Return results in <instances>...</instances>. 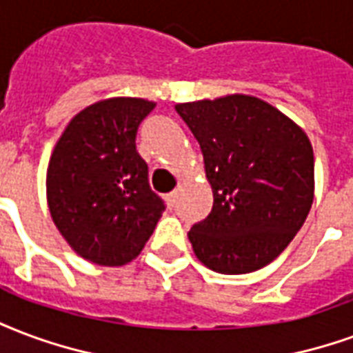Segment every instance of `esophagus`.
Wrapping results in <instances>:
<instances>
[{
  "label": "esophagus",
  "instance_id": "1",
  "mask_svg": "<svg viewBox=\"0 0 353 353\" xmlns=\"http://www.w3.org/2000/svg\"><path fill=\"white\" fill-rule=\"evenodd\" d=\"M177 194H179V190H172V192H168V194H166V202H168L170 205H174L177 200Z\"/></svg>",
  "mask_w": 353,
  "mask_h": 353
}]
</instances>
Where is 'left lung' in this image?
<instances>
[{
    "instance_id": "left-lung-1",
    "label": "left lung",
    "mask_w": 353,
    "mask_h": 353,
    "mask_svg": "<svg viewBox=\"0 0 353 353\" xmlns=\"http://www.w3.org/2000/svg\"><path fill=\"white\" fill-rule=\"evenodd\" d=\"M203 153L213 210L189 232L200 262L243 275L290 245L314 200L307 132L262 99L243 93L176 104Z\"/></svg>"
}]
</instances>
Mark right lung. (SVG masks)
Segmentation results:
<instances>
[{"instance_id": "add662e5", "label": "right lung", "mask_w": 353, "mask_h": 353, "mask_svg": "<svg viewBox=\"0 0 353 353\" xmlns=\"http://www.w3.org/2000/svg\"><path fill=\"white\" fill-rule=\"evenodd\" d=\"M140 97H112L70 119L52 150L46 200L52 221L78 256L125 265L142 252L164 203L148 183L137 130L155 108Z\"/></svg>"}]
</instances>
